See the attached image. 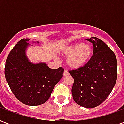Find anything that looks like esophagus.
Returning a JSON list of instances; mask_svg holds the SVG:
<instances>
[{"mask_svg":"<svg viewBox=\"0 0 124 124\" xmlns=\"http://www.w3.org/2000/svg\"><path fill=\"white\" fill-rule=\"evenodd\" d=\"M68 75H69V73L66 70H64V74H63V76H68Z\"/></svg>","mask_w":124,"mask_h":124,"instance_id":"1","label":"esophagus"}]
</instances>
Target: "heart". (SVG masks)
<instances>
[{
	"label": "heart",
	"mask_w": 124,
	"mask_h": 124,
	"mask_svg": "<svg viewBox=\"0 0 124 124\" xmlns=\"http://www.w3.org/2000/svg\"><path fill=\"white\" fill-rule=\"evenodd\" d=\"M59 54L67 58L66 65L70 69L78 70L90 62L93 55V48L90 44L78 42L63 46L59 50Z\"/></svg>",
	"instance_id": "heart-1"
}]
</instances>
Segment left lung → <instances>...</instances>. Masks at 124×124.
<instances>
[{
  "mask_svg": "<svg viewBox=\"0 0 124 124\" xmlns=\"http://www.w3.org/2000/svg\"><path fill=\"white\" fill-rule=\"evenodd\" d=\"M93 46V56L82 68L70 71L74 78L72 93L75 102L92 108L101 104L117 80V59L106 44L96 37L86 38Z\"/></svg>",
  "mask_w": 124,
  "mask_h": 124,
  "instance_id": "8db88e82",
  "label": "left lung"
}]
</instances>
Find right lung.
I'll use <instances>...</instances> for the list:
<instances>
[{
	"label": "right lung",
	"instance_id": "obj_1",
	"mask_svg": "<svg viewBox=\"0 0 124 124\" xmlns=\"http://www.w3.org/2000/svg\"><path fill=\"white\" fill-rule=\"evenodd\" d=\"M29 38H23L7 57L4 74L16 98L28 106H38L50 98L54 86L63 76L64 69H52L46 62L33 63L26 55ZM39 43V42H31Z\"/></svg>",
	"mask_w": 124,
	"mask_h": 124
}]
</instances>
